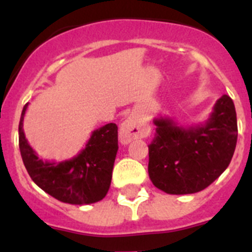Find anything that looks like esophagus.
<instances>
[{
  "instance_id": "1",
  "label": "esophagus",
  "mask_w": 252,
  "mask_h": 252,
  "mask_svg": "<svg viewBox=\"0 0 252 252\" xmlns=\"http://www.w3.org/2000/svg\"><path fill=\"white\" fill-rule=\"evenodd\" d=\"M150 132L148 125H145L136 115H130L120 127V139L124 144H128L135 139L148 136Z\"/></svg>"
}]
</instances>
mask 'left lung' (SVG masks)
<instances>
[{
    "mask_svg": "<svg viewBox=\"0 0 252 252\" xmlns=\"http://www.w3.org/2000/svg\"><path fill=\"white\" fill-rule=\"evenodd\" d=\"M155 137L149 145V177L168 194L201 192L230 165L237 142L232 99H217L208 120L183 127L169 117L154 119Z\"/></svg>",
    "mask_w": 252,
    "mask_h": 252,
    "instance_id": "8db88e82",
    "label": "left lung"
}]
</instances>
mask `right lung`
Here are the masks:
<instances>
[{"instance_id":"add662e5","label":"right lung","mask_w":252,"mask_h":252,"mask_svg":"<svg viewBox=\"0 0 252 252\" xmlns=\"http://www.w3.org/2000/svg\"><path fill=\"white\" fill-rule=\"evenodd\" d=\"M25 104L19 124V146L29 175L39 188L64 203L83 206L106 197L119 150L116 124H107L92 132L86 148L63 161H44L29 145L24 132Z\"/></svg>"}]
</instances>
